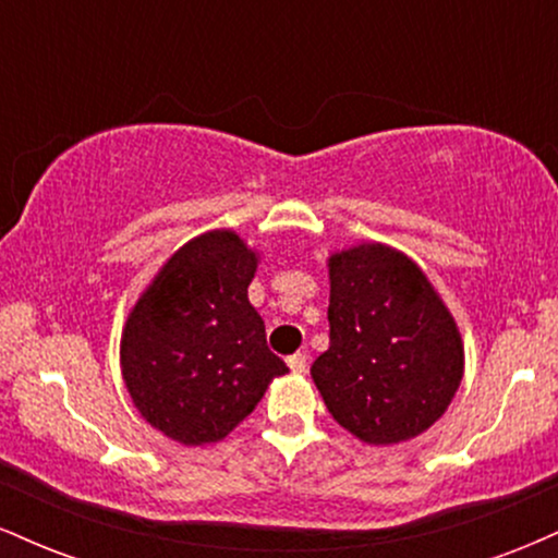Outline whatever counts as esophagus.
I'll use <instances>...</instances> for the list:
<instances>
[{
  "instance_id": "34e87169",
  "label": "esophagus",
  "mask_w": 558,
  "mask_h": 558,
  "mask_svg": "<svg viewBox=\"0 0 558 558\" xmlns=\"http://www.w3.org/2000/svg\"><path fill=\"white\" fill-rule=\"evenodd\" d=\"M288 367H291V373H306V354H301V351H296L293 356H288Z\"/></svg>"
}]
</instances>
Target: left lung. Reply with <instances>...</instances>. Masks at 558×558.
<instances>
[{
	"instance_id": "obj_1",
	"label": "left lung",
	"mask_w": 558,
	"mask_h": 558,
	"mask_svg": "<svg viewBox=\"0 0 558 558\" xmlns=\"http://www.w3.org/2000/svg\"><path fill=\"white\" fill-rule=\"evenodd\" d=\"M330 349L312 380L332 420L369 446L417 438L464 377L457 319L417 262L386 243L330 254Z\"/></svg>"
}]
</instances>
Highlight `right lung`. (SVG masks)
I'll list each match as a JSON object with an SVG mask.
<instances>
[{"instance_id": "add662e5", "label": "right lung", "mask_w": 558, "mask_h": 558, "mask_svg": "<svg viewBox=\"0 0 558 558\" xmlns=\"http://www.w3.org/2000/svg\"><path fill=\"white\" fill-rule=\"evenodd\" d=\"M259 254L233 230L183 243L125 319L120 367L138 414L183 446L217 444L288 367L248 304Z\"/></svg>"}]
</instances>
